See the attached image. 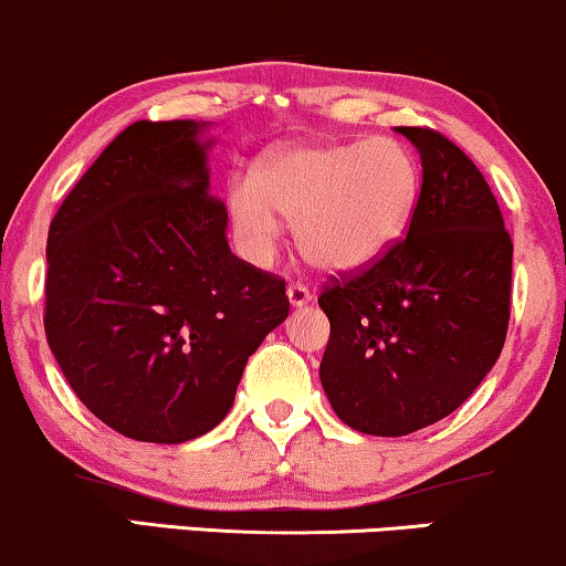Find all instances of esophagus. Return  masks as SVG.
<instances>
[{
  "label": "esophagus",
  "mask_w": 566,
  "mask_h": 566,
  "mask_svg": "<svg viewBox=\"0 0 566 566\" xmlns=\"http://www.w3.org/2000/svg\"><path fill=\"white\" fill-rule=\"evenodd\" d=\"M287 297H290V303L295 305V307H303V305H307L313 300V295H311V290L305 287V284H290L287 287Z\"/></svg>",
  "instance_id": "34e87169"
}]
</instances>
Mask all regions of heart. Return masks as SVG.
<instances>
[{"instance_id":"obj_1","label":"heart","mask_w":566,"mask_h":566,"mask_svg":"<svg viewBox=\"0 0 566 566\" xmlns=\"http://www.w3.org/2000/svg\"><path fill=\"white\" fill-rule=\"evenodd\" d=\"M418 188L412 154L395 138L284 148L259 164L255 190H230V217L253 261L276 253L279 221H287L313 269L349 274L402 238Z\"/></svg>"}]
</instances>
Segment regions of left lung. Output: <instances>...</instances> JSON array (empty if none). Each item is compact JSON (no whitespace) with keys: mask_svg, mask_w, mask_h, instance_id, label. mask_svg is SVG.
I'll list each match as a JSON object with an SVG mask.
<instances>
[{"mask_svg":"<svg viewBox=\"0 0 566 566\" xmlns=\"http://www.w3.org/2000/svg\"><path fill=\"white\" fill-rule=\"evenodd\" d=\"M423 185L407 238L334 279L321 384L342 423L405 436L454 412L499 360L512 297V238L481 169L428 127H397Z\"/></svg>","mask_w":566,"mask_h":566,"instance_id":"obj_1","label":"left lung"}]
</instances>
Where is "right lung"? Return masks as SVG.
Masks as SVG:
<instances>
[{"label": "right lung", "mask_w": 566, "mask_h": 566, "mask_svg": "<svg viewBox=\"0 0 566 566\" xmlns=\"http://www.w3.org/2000/svg\"><path fill=\"white\" fill-rule=\"evenodd\" d=\"M206 127H125L49 227V347L77 399L135 441L219 426L248 357L290 313L284 279L230 250Z\"/></svg>", "instance_id": "obj_1"}]
</instances>
